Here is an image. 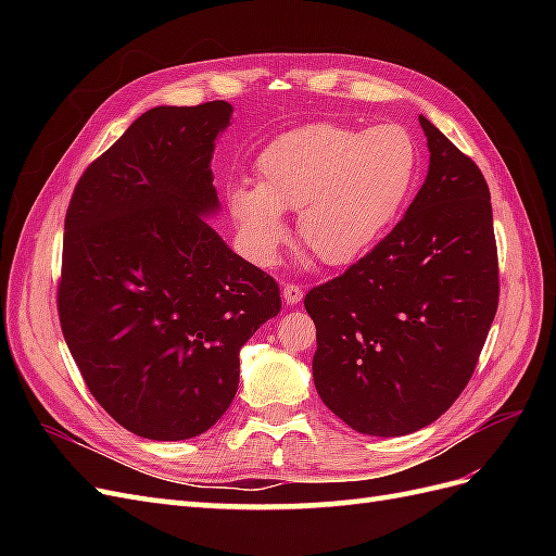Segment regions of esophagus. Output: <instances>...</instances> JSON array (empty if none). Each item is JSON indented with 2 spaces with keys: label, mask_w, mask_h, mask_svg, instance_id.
Listing matches in <instances>:
<instances>
[{
  "label": "esophagus",
  "mask_w": 556,
  "mask_h": 556,
  "mask_svg": "<svg viewBox=\"0 0 556 556\" xmlns=\"http://www.w3.org/2000/svg\"><path fill=\"white\" fill-rule=\"evenodd\" d=\"M282 299L288 301V304H299V301L304 299V288H301V285H296V282L282 285Z\"/></svg>",
  "instance_id": "1"
}]
</instances>
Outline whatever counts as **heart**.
I'll list each match as a JSON object with an SVG mask.
<instances>
[{"mask_svg":"<svg viewBox=\"0 0 556 556\" xmlns=\"http://www.w3.org/2000/svg\"><path fill=\"white\" fill-rule=\"evenodd\" d=\"M417 172L419 150L406 127L313 123L280 134L262 150L255 188L229 190V215L260 264H271L288 239L280 213H296L299 239L313 255L348 266L396 225Z\"/></svg>","mask_w":556,"mask_h":556,"instance_id":"b5f03b06","label":"heart"}]
</instances>
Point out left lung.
Masks as SVG:
<instances>
[{
    "label": "left lung",
    "mask_w": 556,
    "mask_h": 556,
    "mask_svg": "<svg viewBox=\"0 0 556 556\" xmlns=\"http://www.w3.org/2000/svg\"><path fill=\"white\" fill-rule=\"evenodd\" d=\"M429 174L396 227L313 288L315 390L368 435L439 419L473 376L498 308L492 197L478 164L425 115Z\"/></svg>",
    "instance_id": "8db88e82"
}]
</instances>
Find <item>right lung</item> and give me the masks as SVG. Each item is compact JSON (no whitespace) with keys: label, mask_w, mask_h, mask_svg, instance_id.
Here are the masks:
<instances>
[{"label":"right lung","mask_w":556,"mask_h":556,"mask_svg":"<svg viewBox=\"0 0 556 556\" xmlns=\"http://www.w3.org/2000/svg\"><path fill=\"white\" fill-rule=\"evenodd\" d=\"M231 104L157 106L78 178L64 217L58 313L90 394L150 441L225 415L239 352L280 313L278 282L217 237L211 157Z\"/></svg>","instance_id":"add662e5"}]
</instances>
